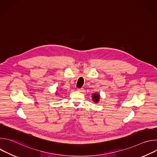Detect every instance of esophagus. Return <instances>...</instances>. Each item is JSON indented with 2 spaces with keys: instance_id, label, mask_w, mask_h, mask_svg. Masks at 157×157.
Instances as JSON below:
<instances>
[{
  "instance_id": "esophagus-1",
  "label": "esophagus",
  "mask_w": 157,
  "mask_h": 157,
  "mask_svg": "<svg viewBox=\"0 0 157 157\" xmlns=\"http://www.w3.org/2000/svg\"><path fill=\"white\" fill-rule=\"evenodd\" d=\"M78 91H79V92H82L84 91V89L83 88H78Z\"/></svg>"
}]
</instances>
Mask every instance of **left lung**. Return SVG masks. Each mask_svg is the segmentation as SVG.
<instances>
[{"instance_id": "obj_1", "label": "left lung", "mask_w": 157, "mask_h": 157, "mask_svg": "<svg viewBox=\"0 0 157 157\" xmlns=\"http://www.w3.org/2000/svg\"><path fill=\"white\" fill-rule=\"evenodd\" d=\"M99 98H100V96H99V95L98 94H94L93 96V99L96 102L99 101Z\"/></svg>"}]
</instances>
